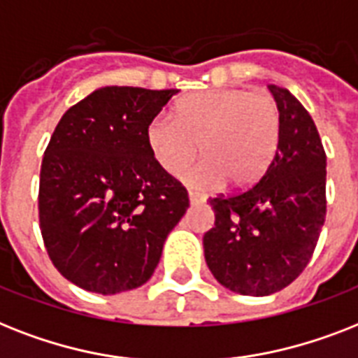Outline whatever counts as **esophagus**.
Returning <instances> with one entry per match:
<instances>
[{"mask_svg":"<svg viewBox=\"0 0 358 358\" xmlns=\"http://www.w3.org/2000/svg\"><path fill=\"white\" fill-rule=\"evenodd\" d=\"M188 199H190V205H203L205 203V196H201L199 192H194V190L188 192Z\"/></svg>","mask_w":358,"mask_h":358,"instance_id":"esophagus-1","label":"esophagus"}]
</instances>
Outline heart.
Returning a JSON list of instances; mask_svg holds the SVG:
<instances>
[{
  "instance_id": "heart-1",
  "label": "heart",
  "mask_w": 358,
  "mask_h": 358,
  "mask_svg": "<svg viewBox=\"0 0 358 358\" xmlns=\"http://www.w3.org/2000/svg\"><path fill=\"white\" fill-rule=\"evenodd\" d=\"M281 108L273 96L242 88L194 92L173 107L170 116H155L145 129L151 157L168 173H177L196 155L203 157L182 171L194 188L250 187L275 157L281 140Z\"/></svg>"
}]
</instances>
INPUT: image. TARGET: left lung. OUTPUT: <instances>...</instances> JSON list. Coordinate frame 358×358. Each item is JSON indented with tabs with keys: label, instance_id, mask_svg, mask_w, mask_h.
I'll list each match as a JSON object with an SVG mask.
<instances>
[{
	"label": "left lung",
	"instance_id": "8db88e82",
	"mask_svg": "<svg viewBox=\"0 0 358 358\" xmlns=\"http://www.w3.org/2000/svg\"><path fill=\"white\" fill-rule=\"evenodd\" d=\"M281 108V140L253 187L208 201L214 227L203 236L208 270L242 296H270L296 279L325 222L327 157L307 108L287 88L268 85Z\"/></svg>",
	"mask_w": 358,
	"mask_h": 358
}]
</instances>
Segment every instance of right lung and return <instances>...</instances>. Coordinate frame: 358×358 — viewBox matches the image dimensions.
<instances>
[{
	"label": "right lung",
	"mask_w": 358,
	"mask_h": 358,
	"mask_svg": "<svg viewBox=\"0 0 358 358\" xmlns=\"http://www.w3.org/2000/svg\"><path fill=\"white\" fill-rule=\"evenodd\" d=\"M179 90L99 88L57 124L40 168V233L61 275L88 292H125L155 271L188 192L145 144Z\"/></svg>",
	"instance_id": "right-lung-1"
}]
</instances>
